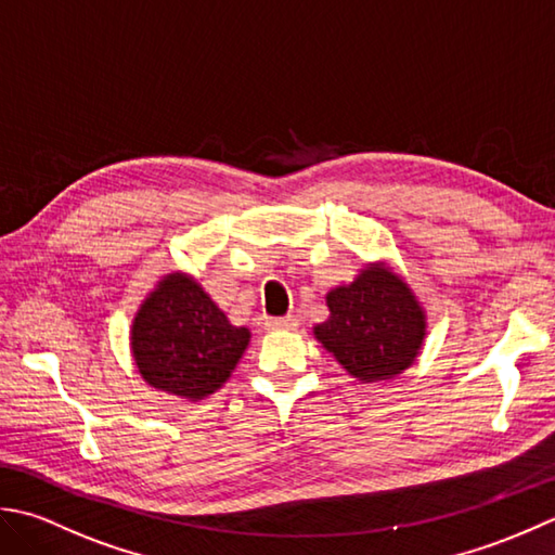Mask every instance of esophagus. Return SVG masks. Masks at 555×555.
<instances>
[{
    "mask_svg": "<svg viewBox=\"0 0 555 555\" xmlns=\"http://www.w3.org/2000/svg\"><path fill=\"white\" fill-rule=\"evenodd\" d=\"M266 327H268V331H294V327H297V319H294V315H280V319H268Z\"/></svg>",
    "mask_w": 555,
    "mask_h": 555,
    "instance_id": "34e87169",
    "label": "esophagus"
}]
</instances>
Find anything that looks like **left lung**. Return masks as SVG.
<instances>
[{
    "mask_svg": "<svg viewBox=\"0 0 555 555\" xmlns=\"http://www.w3.org/2000/svg\"><path fill=\"white\" fill-rule=\"evenodd\" d=\"M327 309L331 319L313 333L359 380H388L420 354L424 311L406 282L386 266H369L352 285L327 292Z\"/></svg>",
    "mask_w": 555,
    "mask_h": 555,
    "instance_id": "left-lung-1",
    "label": "left lung"
}]
</instances>
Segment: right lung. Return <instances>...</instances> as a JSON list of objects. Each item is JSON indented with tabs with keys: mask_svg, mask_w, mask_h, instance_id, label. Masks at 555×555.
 <instances>
[{
	"mask_svg": "<svg viewBox=\"0 0 555 555\" xmlns=\"http://www.w3.org/2000/svg\"><path fill=\"white\" fill-rule=\"evenodd\" d=\"M248 337L251 333L232 325L194 278L172 273L135 313L131 349L153 388L203 400L230 378Z\"/></svg>",
	"mask_w": 555,
	"mask_h": 555,
	"instance_id": "1",
	"label": "right lung"
}]
</instances>
